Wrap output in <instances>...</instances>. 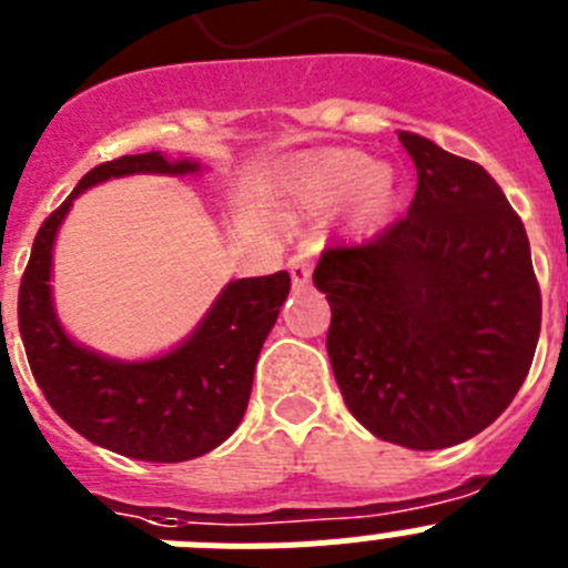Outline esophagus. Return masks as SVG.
<instances>
[{
    "instance_id": "obj_1",
    "label": "esophagus",
    "mask_w": 568,
    "mask_h": 568,
    "mask_svg": "<svg viewBox=\"0 0 568 568\" xmlns=\"http://www.w3.org/2000/svg\"><path fill=\"white\" fill-rule=\"evenodd\" d=\"M287 270H290V275H293V287L304 290L310 284V275H313V261H310V255L298 253L290 258Z\"/></svg>"
}]
</instances>
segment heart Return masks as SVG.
I'll return each mask as SVG.
<instances>
[{
  "label": "heart",
  "mask_w": 568,
  "mask_h": 568,
  "mask_svg": "<svg viewBox=\"0 0 568 568\" xmlns=\"http://www.w3.org/2000/svg\"><path fill=\"white\" fill-rule=\"evenodd\" d=\"M293 202L304 210H335L349 204V224L361 233L389 222L398 202V179L389 164H373L364 153L318 155L295 173Z\"/></svg>",
  "instance_id": "obj_1"
}]
</instances>
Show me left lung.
<instances>
[{
	"label": "left lung",
	"instance_id": "left-lung-1",
	"mask_svg": "<svg viewBox=\"0 0 568 568\" xmlns=\"http://www.w3.org/2000/svg\"><path fill=\"white\" fill-rule=\"evenodd\" d=\"M418 170L404 219L321 253L344 404L375 438L446 449L484 433L526 381L540 290L524 222L480 164L398 133Z\"/></svg>",
	"mask_w": 568,
	"mask_h": 568
}]
</instances>
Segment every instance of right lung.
<instances>
[{"instance_id":"add662e5","label":"right lung","mask_w":568,"mask_h":568,"mask_svg":"<svg viewBox=\"0 0 568 568\" xmlns=\"http://www.w3.org/2000/svg\"><path fill=\"white\" fill-rule=\"evenodd\" d=\"M139 173L195 175L202 164L153 150L90 170L39 227L19 287V335L39 389L82 438L124 458L179 464L224 444L247 413L255 361L287 301L290 275L230 281L193 333L153 358H110L70 338L50 287L59 230L84 190Z\"/></svg>"}]
</instances>
